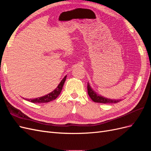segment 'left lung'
<instances>
[{"instance_id":"1","label":"left lung","mask_w":151,"mask_h":151,"mask_svg":"<svg viewBox=\"0 0 151 151\" xmlns=\"http://www.w3.org/2000/svg\"><path fill=\"white\" fill-rule=\"evenodd\" d=\"M88 93L89 96V97L91 98L93 101L95 103H104V104H111V103H117L120 101V99H108L106 98H104L102 96L99 95L96 92L91 88L89 83H88Z\"/></svg>"}]
</instances>
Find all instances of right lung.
<instances>
[{"label":"right lung","mask_w":151,"mask_h":151,"mask_svg":"<svg viewBox=\"0 0 151 151\" xmlns=\"http://www.w3.org/2000/svg\"><path fill=\"white\" fill-rule=\"evenodd\" d=\"M66 77H67V76H65L64 77H63V79L61 81L60 84L58 85L57 88L55 90H53L52 93H50L48 94H47L44 96L40 97L38 98H35L33 99H27V100H28L29 101H31V103H45L52 101L53 100L55 99L61 93L63 86L64 84V83L66 79Z\"/></svg>","instance_id":"1"}]
</instances>
